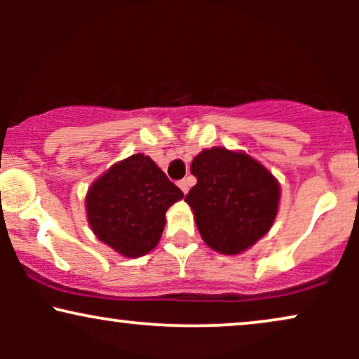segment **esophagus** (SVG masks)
<instances>
[{"label": "esophagus", "instance_id": "34e87169", "mask_svg": "<svg viewBox=\"0 0 359 359\" xmlns=\"http://www.w3.org/2000/svg\"><path fill=\"white\" fill-rule=\"evenodd\" d=\"M179 187H180V191H182L184 194H187L189 192V187H191V184H189L187 179H184V180H180V182H179Z\"/></svg>", "mask_w": 359, "mask_h": 359}]
</instances>
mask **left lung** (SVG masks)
Returning <instances> with one entry per match:
<instances>
[{"instance_id":"8db88e82","label":"left lung","mask_w":359,"mask_h":359,"mask_svg":"<svg viewBox=\"0 0 359 359\" xmlns=\"http://www.w3.org/2000/svg\"><path fill=\"white\" fill-rule=\"evenodd\" d=\"M197 184L185 196L209 248L240 255L262 240L278 214L280 184L257 158L212 147L194 156Z\"/></svg>"}]
</instances>
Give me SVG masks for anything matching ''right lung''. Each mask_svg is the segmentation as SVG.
Listing matches in <instances>:
<instances>
[{"label": "right lung", "instance_id": "obj_1", "mask_svg": "<svg viewBox=\"0 0 359 359\" xmlns=\"http://www.w3.org/2000/svg\"><path fill=\"white\" fill-rule=\"evenodd\" d=\"M184 197L150 156L135 154L111 165L86 194V216L97 240L125 258L158 245L165 212Z\"/></svg>", "mask_w": 359, "mask_h": 359}]
</instances>
